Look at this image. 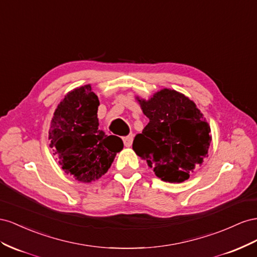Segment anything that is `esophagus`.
<instances>
[{
	"label": "esophagus",
	"instance_id": "34e87169",
	"mask_svg": "<svg viewBox=\"0 0 257 257\" xmlns=\"http://www.w3.org/2000/svg\"><path fill=\"white\" fill-rule=\"evenodd\" d=\"M122 141H123L124 146H127V148H129V146H131V144H133V141H134L133 135H130V136H127V137L122 138Z\"/></svg>",
	"mask_w": 257,
	"mask_h": 257
}]
</instances>
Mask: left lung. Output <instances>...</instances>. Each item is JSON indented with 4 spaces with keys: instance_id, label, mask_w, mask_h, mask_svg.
<instances>
[{
    "instance_id": "left-lung-1",
    "label": "left lung",
    "mask_w": 257,
    "mask_h": 257,
    "mask_svg": "<svg viewBox=\"0 0 257 257\" xmlns=\"http://www.w3.org/2000/svg\"><path fill=\"white\" fill-rule=\"evenodd\" d=\"M138 101L150 122L135 137L133 149L163 181L184 182L208 156L209 123L192 100L175 90Z\"/></svg>"
}]
</instances>
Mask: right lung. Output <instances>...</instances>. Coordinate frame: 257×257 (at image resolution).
<instances>
[{
	"mask_svg": "<svg viewBox=\"0 0 257 257\" xmlns=\"http://www.w3.org/2000/svg\"><path fill=\"white\" fill-rule=\"evenodd\" d=\"M99 105L90 85L76 88L60 102L50 123V149L63 171L83 183L106 173L116 153L123 148L120 138L99 129Z\"/></svg>",
	"mask_w": 257,
	"mask_h": 257,
	"instance_id": "add662e5",
	"label": "right lung"
}]
</instances>
